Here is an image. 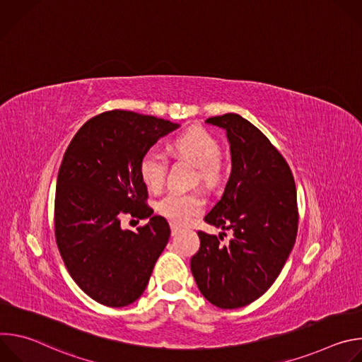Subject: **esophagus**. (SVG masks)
<instances>
[{"instance_id": "esophagus-1", "label": "esophagus", "mask_w": 362, "mask_h": 362, "mask_svg": "<svg viewBox=\"0 0 362 362\" xmlns=\"http://www.w3.org/2000/svg\"><path fill=\"white\" fill-rule=\"evenodd\" d=\"M170 230H172V235L175 236L179 232V226H176L175 223H170Z\"/></svg>"}]
</instances>
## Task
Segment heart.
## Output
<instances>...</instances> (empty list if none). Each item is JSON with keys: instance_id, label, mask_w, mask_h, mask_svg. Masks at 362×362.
Listing matches in <instances>:
<instances>
[{"instance_id": "heart-1", "label": "heart", "mask_w": 362, "mask_h": 362, "mask_svg": "<svg viewBox=\"0 0 362 362\" xmlns=\"http://www.w3.org/2000/svg\"><path fill=\"white\" fill-rule=\"evenodd\" d=\"M170 150L180 158H186L196 165L197 177L208 183H218L223 176L221 160V141L218 137L202 126H192L176 134ZM169 160L166 154L156 148H150L139 162V175L144 186L151 192H159L166 182ZM203 197L196 192H170L158 202V211L162 216L175 225H185L203 211Z\"/></svg>"}]
</instances>
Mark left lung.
<instances>
[{"instance_id": "1", "label": "left lung", "mask_w": 362, "mask_h": 362, "mask_svg": "<svg viewBox=\"0 0 362 362\" xmlns=\"http://www.w3.org/2000/svg\"><path fill=\"white\" fill-rule=\"evenodd\" d=\"M226 130L232 173L222 199L204 222L230 230H199L200 247L190 269L202 295L222 309L262 296L279 276L298 233L296 187L289 165L269 139L239 115L206 120Z\"/></svg>"}]
</instances>
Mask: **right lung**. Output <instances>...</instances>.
I'll return each mask as SVG.
<instances>
[{"label": "right lung", "instance_id": "right-lung-1", "mask_svg": "<svg viewBox=\"0 0 362 362\" xmlns=\"http://www.w3.org/2000/svg\"><path fill=\"white\" fill-rule=\"evenodd\" d=\"M177 127L154 116L110 110L86 122L64 153L54 200L56 242L74 282L101 305L134 302L168 245L165 218L151 216L137 233L123 231L119 219L153 214L139 162Z\"/></svg>", "mask_w": 362, "mask_h": 362}]
</instances>
